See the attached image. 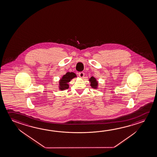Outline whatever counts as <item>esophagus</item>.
<instances>
[{
    "label": "esophagus",
    "mask_w": 157,
    "mask_h": 157,
    "mask_svg": "<svg viewBox=\"0 0 157 157\" xmlns=\"http://www.w3.org/2000/svg\"><path fill=\"white\" fill-rule=\"evenodd\" d=\"M78 75H79L80 77L83 78L84 76V73L83 72H80L78 73Z\"/></svg>",
    "instance_id": "1"
}]
</instances>
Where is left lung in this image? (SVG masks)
<instances>
[{"label": "left lung", "instance_id": "obj_1", "mask_svg": "<svg viewBox=\"0 0 157 157\" xmlns=\"http://www.w3.org/2000/svg\"><path fill=\"white\" fill-rule=\"evenodd\" d=\"M90 82H91V86L93 88H96L98 86V82L96 81V80L95 79V78L94 77H91L90 79Z\"/></svg>", "mask_w": 157, "mask_h": 157}]
</instances>
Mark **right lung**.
Segmentation results:
<instances>
[{"mask_svg":"<svg viewBox=\"0 0 157 157\" xmlns=\"http://www.w3.org/2000/svg\"><path fill=\"white\" fill-rule=\"evenodd\" d=\"M76 75L73 72H67L66 75H64L61 79L59 82V89L61 90L64 89H67L69 87V85L67 83L70 82L71 80L73 78L75 77Z\"/></svg>","mask_w":157,"mask_h":157,"instance_id":"add662e5","label":"right lung"}]
</instances>
